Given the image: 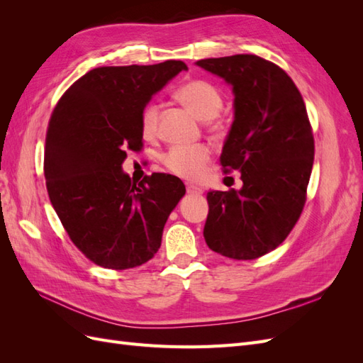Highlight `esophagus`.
Returning a JSON list of instances; mask_svg holds the SVG:
<instances>
[{"instance_id":"obj_1","label":"esophagus","mask_w":363,"mask_h":363,"mask_svg":"<svg viewBox=\"0 0 363 363\" xmlns=\"http://www.w3.org/2000/svg\"><path fill=\"white\" fill-rule=\"evenodd\" d=\"M186 191L191 195H201L203 189L199 188V186H194V184H186Z\"/></svg>"}]
</instances>
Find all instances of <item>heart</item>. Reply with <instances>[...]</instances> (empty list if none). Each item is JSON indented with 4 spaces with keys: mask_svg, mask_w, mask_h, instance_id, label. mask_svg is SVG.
I'll use <instances>...</instances> for the list:
<instances>
[{
    "mask_svg": "<svg viewBox=\"0 0 363 363\" xmlns=\"http://www.w3.org/2000/svg\"><path fill=\"white\" fill-rule=\"evenodd\" d=\"M179 100L188 106L201 119H212L223 108L224 96L219 87L203 79H195L183 83L177 89ZM160 106L150 101L140 111L139 127L145 139H155L159 133ZM211 160V150L203 144L175 145L163 156V164L169 172L186 180L203 177L206 164Z\"/></svg>",
    "mask_w": 363,
    "mask_h": 363,
    "instance_id": "b5f03b06",
    "label": "heart"
}]
</instances>
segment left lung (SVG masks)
Returning <instances> with one entry per match:
<instances>
[{
  "instance_id": "obj_1",
  "label": "left lung",
  "mask_w": 363,
  "mask_h": 363,
  "mask_svg": "<svg viewBox=\"0 0 363 363\" xmlns=\"http://www.w3.org/2000/svg\"><path fill=\"white\" fill-rule=\"evenodd\" d=\"M196 65L233 86L235 121L219 162L244 182L240 191L207 192L206 244L230 259H257L301 216L315 155L311 121L298 87L276 63L235 54Z\"/></svg>"
}]
</instances>
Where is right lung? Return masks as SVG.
Here are the masks:
<instances>
[{
    "mask_svg": "<svg viewBox=\"0 0 363 363\" xmlns=\"http://www.w3.org/2000/svg\"><path fill=\"white\" fill-rule=\"evenodd\" d=\"M186 68L180 60L95 68L54 107L43 156L47 191L72 244L95 265L135 268L160 248L184 184L164 172L136 184L121 167L128 151L144 147L140 111Z\"/></svg>",
    "mask_w": 363,
    "mask_h": 363,
    "instance_id": "obj_1",
    "label": "right lung"
}]
</instances>
